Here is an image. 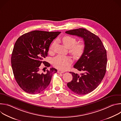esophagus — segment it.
I'll return each instance as SVG.
<instances>
[{"mask_svg": "<svg viewBox=\"0 0 121 121\" xmlns=\"http://www.w3.org/2000/svg\"><path fill=\"white\" fill-rule=\"evenodd\" d=\"M57 72H58V73L60 74V73H64V72H65V71H61V70H57Z\"/></svg>", "mask_w": 121, "mask_h": 121, "instance_id": "34e87169", "label": "esophagus"}]
</instances>
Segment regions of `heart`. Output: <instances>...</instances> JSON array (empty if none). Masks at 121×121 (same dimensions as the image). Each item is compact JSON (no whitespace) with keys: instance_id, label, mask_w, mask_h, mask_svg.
<instances>
[{"instance_id":"obj_1","label":"heart","mask_w":121,"mask_h":121,"mask_svg":"<svg viewBox=\"0 0 121 121\" xmlns=\"http://www.w3.org/2000/svg\"><path fill=\"white\" fill-rule=\"evenodd\" d=\"M64 45L69 48V52L76 59L80 58L83 55L85 50V44L83 43H77V39L70 36H65L62 38ZM56 45V42L51 44L49 48V52H52ZM72 59L66 56L58 55L53 59V65L60 70H65L69 67L72 63Z\"/></svg>"}]
</instances>
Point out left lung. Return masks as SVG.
<instances>
[{
    "label": "left lung",
    "mask_w": 121,
    "mask_h": 121,
    "mask_svg": "<svg viewBox=\"0 0 121 121\" xmlns=\"http://www.w3.org/2000/svg\"><path fill=\"white\" fill-rule=\"evenodd\" d=\"M70 35L83 39L85 50L74 67L82 73L78 75L70 72L73 76L67 87L79 95L88 94L94 91L104 78L107 65L106 50L99 37L84 28L65 31Z\"/></svg>",
    "instance_id": "1"
}]
</instances>
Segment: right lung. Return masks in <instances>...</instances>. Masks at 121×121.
<instances>
[{
    "label": "right lung",
    "mask_w": 121,
    "mask_h": 121,
    "mask_svg": "<svg viewBox=\"0 0 121 121\" xmlns=\"http://www.w3.org/2000/svg\"><path fill=\"white\" fill-rule=\"evenodd\" d=\"M60 33L34 30L16 41L11 56L12 68L16 82L27 93L36 94L43 91L49 85L53 73H56L53 67L45 74L40 70L42 63L46 67L50 66L43 59L47 56L51 43Z\"/></svg>",
    "instance_id": "1"
}]
</instances>
